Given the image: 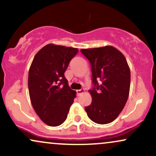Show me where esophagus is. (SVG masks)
Instances as JSON below:
<instances>
[{"mask_svg":"<svg viewBox=\"0 0 156 156\" xmlns=\"http://www.w3.org/2000/svg\"><path fill=\"white\" fill-rule=\"evenodd\" d=\"M76 92H77V94H78V96H79V95L82 94L85 92V90H84V89H78V90H77V91H76Z\"/></svg>","mask_w":156,"mask_h":156,"instance_id":"34e87169","label":"esophagus"}]
</instances>
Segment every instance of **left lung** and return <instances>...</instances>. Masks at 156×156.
I'll use <instances>...</instances> for the list:
<instances>
[{"mask_svg":"<svg viewBox=\"0 0 156 156\" xmlns=\"http://www.w3.org/2000/svg\"><path fill=\"white\" fill-rule=\"evenodd\" d=\"M91 67L92 97L86 107L88 117L94 123L113 121L124 108L129 94L130 69L123 54L111 46L80 49Z\"/></svg>","mask_w":156,"mask_h":156,"instance_id":"8db88e82","label":"left lung"}]
</instances>
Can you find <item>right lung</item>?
Listing matches in <instances>:
<instances>
[{
    "label": "right lung",
    "mask_w": 156,
    "mask_h": 156,
    "mask_svg": "<svg viewBox=\"0 0 156 156\" xmlns=\"http://www.w3.org/2000/svg\"><path fill=\"white\" fill-rule=\"evenodd\" d=\"M78 52L76 48L48 44L35 54L30 67L28 88L32 105L39 118L51 126L65 122L76 97L64 73Z\"/></svg>",
    "instance_id": "add662e5"
}]
</instances>
